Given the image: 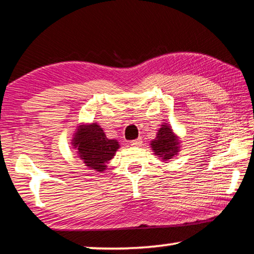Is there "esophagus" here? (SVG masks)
I'll return each instance as SVG.
<instances>
[{
    "label": "esophagus",
    "instance_id": "obj_1",
    "mask_svg": "<svg viewBox=\"0 0 254 254\" xmlns=\"http://www.w3.org/2000/svg\"><path fill=\"white\" fill-rule=\"evenodd\" d=\"M141 144H142V139L141 137H137V139L131 141V145H133V147H140Z\"/></svg>",
    "mask_w": 254,
    "mask_h": 254
}]
</instances>
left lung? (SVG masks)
<instances>
[{
    "instance_id": "obj_1",
    "label": "left lung",
    "mask_w": 254,
    "mask_h": 254,
    "mask_svg": "<svg viewBox=\"0 0 254 254\" xmlns=\"http://www.w3.org/2000/svg\"><path fill=\"white\" fill-rule=\"evenodd\" d=\"M151 148L154 154L165 161L174 158L178 153L179 141L167 123H163L158 130L156 139L151 141Z\"/></svg>"
}]
</instances>
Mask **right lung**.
Segmentation results:
<instances>
[{
  "mask_svg": "<svg viewBox=\"0 0 254 254\" xmlns=\"http://www.w3.org/2000/svg\"><path fill=\"white\" fill-rule=\"evenodd\" d=\"M71 141L85 166L100 173L106 169V163L115 156L120 148L117 140L107 139L97 123L79 127Z\"/></svg>",
  "mask_w": 254,
  "mask_h": 254,
  "instance_id": "1",
  "label": "right lung"
}]
</instances>
